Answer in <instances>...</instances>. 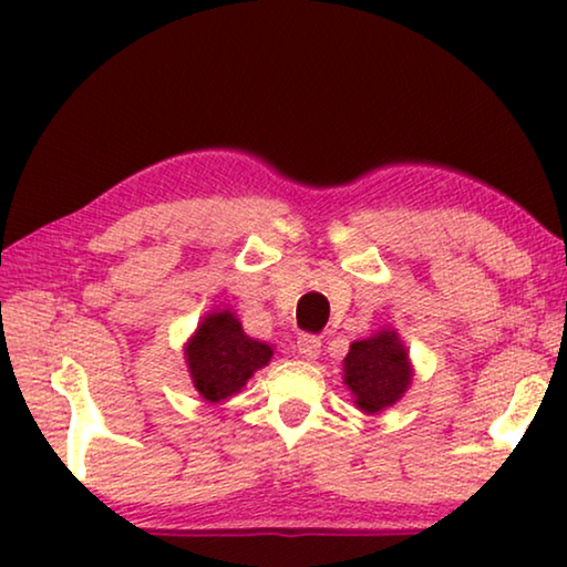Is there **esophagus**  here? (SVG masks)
<instances>
[{"label":"esophagus","instance_id":"obj_1","mask_svg":"<svg viewBox=\"0 0 567 567\" xmlns=\"http://www.w3.org/2000/svg\"><path fill=\"white\" fill-rule=\"evenodd\" d=\"M320 348L322 340L315 338V334H300V338H297V352H300L305 360H318Z\"/></svg>","mask_w":567,"mask_h":567}]
</instances>
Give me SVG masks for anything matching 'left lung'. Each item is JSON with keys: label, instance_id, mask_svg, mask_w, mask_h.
Masks as SVG:
<instances>
[{"label": "left lung", "instance_id": "8db88e82", "mask_svg": "<svg viewBox=\"0 0 567 567\" xmlns=\"http://www.w3.org/2000/svg\"><path fill=\"white\" fill-rule=\"evenodd\" d=\"M344 385L364 415L392 408L412 385L415 368L398 330L382 328L370 338L350 344L342 360Z\"/></svg>", "mask_w": 567, "mask_h": 567}]
</instances>
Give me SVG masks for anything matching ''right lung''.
Instances as JSON below:
<instances>
[{
	"mask_svg": "<svg viewBox=\"0 0 567 567\" xmlns=\"http://www.w3.org/2000/svg\"><path fill=\"white\" fill-rule=\"evenodd\" d=\"M272 354V344L249 338L229 307L207 312L185 342L192 385L207 402L233 398Z\"/></svg>",
	"mask_w": 567,
	"mask_h": 567,
	"instance_id": "add662e5",
	"label": "right lung"
}]
</instances>
